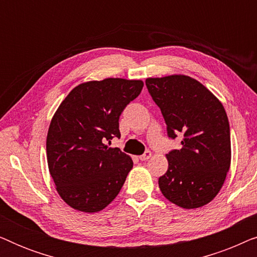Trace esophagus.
Here are the masks:
<instances>
[{
  "label": "esophagus",
  "mask_w": 257,
  "mask_h": 257,
  "mask_svg": "<svg viewBox=\"0 0 257 257\" xmlns=\"http://www.w3.org/2000/svg\"><path fill=\"white\" fill-rule=\"evenodd\" d=\"M151 156H152V153H151V152H150V151H146V152H145V153H144V154H142V156H140V157H139V159H140V160H142V161L149 160V159H150V158H151Z\"/></svg>",
  "instance_id": "obj_1"
}]
</instances>
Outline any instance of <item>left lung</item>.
<instances>
[{
  "label": "left lung",
  "mask_w": 257,
  "mask_h": 257,
  "mask_svg": "<svg viewBox=\"0 0 257 257\" xmlns=\"http://www.w3.org/2000/svg\"><path fill=\"white\" fill-rule=\"evenodd\" d=\"M170 139L181 147L166 154L168 170L159 178L165 198L186 209L205 206L222 187L230 166V130L219 99L201 83L184 75L147 78Z\"/></svg>",
  "instance_id": "obj_1"
}]
</instances>
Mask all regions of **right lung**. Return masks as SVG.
<instances>
[{
  "label": "right lung",
  "mask_w": 257,
  "mask_h": 257,
  "mask_svg": "<svg viewBox=\"0 0 257 257\" xmlns=\"http://www.w3.org/2000/svg\"><path fill=\"white\" fill-rule=\"evenodd\" d=\"M143 86L142 80L122 78L83 83L56 111L47 137L48 166L72 208L99 212L120 192L133 161L105 143L120 138L119 117Z\"/></svg>",
  "instance_id": "right-lung-1"
}]
</instances>
